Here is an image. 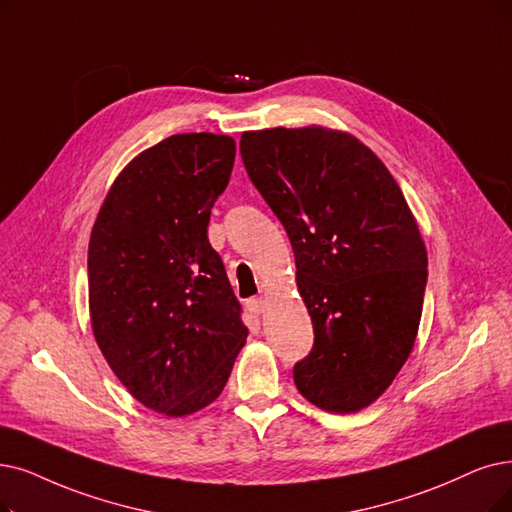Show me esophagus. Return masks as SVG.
Returning <instances> with one entry per match:
<instances>
[{"mask_svg":"<svg viewBox=\"0 0 512 512\" xmlns=\"http://www.w3.org/2000/svg\"><path fill=\"white\" fill-rule=\"evenodd\" d=\"M248 309H250L252 313H256V315H262L264 309H267V300H264L262 296L252 298V300H248Z\"/></svg>","mask_w":512,"mask_h":512,"instance_id":"obj_1","label":"esophagus"}]
</instances>
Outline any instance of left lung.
<instances>
[{
    "instance_id": "1",
    "label": "left lung",
    "mask_w": 512,
    "mask_h": 512,
    "mask_svg": "<svg viewBox=\"0 0 512 512\" xmlns=\"http://www.w3.org/2000/svg\"><path fill=\"white\" fill-rule=\"evenodd\" d=\"M243 166L281 220L315 344L300 395L332 414L372 405L410 357L422 317L426 245L378 155L323 126L243 132Z\"/></svg>"
}]
</instances>
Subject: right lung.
<instances>
[{
	"instance_id": "1",
	"label": "right lung",
	"mask_w": 512,
	"mask_h": 512,
	"mask_svg": "<svg viewBox=\"0 0 512 512\" xmlns=\"http://www.w3.org/2000/svg\"><path fill=\"white\" fill-rule=\"evenodd\" d=\"M233 161L227 134L157 142L117 174L90 235L94 340L128 393L170 418L218 399L248 338L208 241Z\"/></svg>"
}]
</instances>
